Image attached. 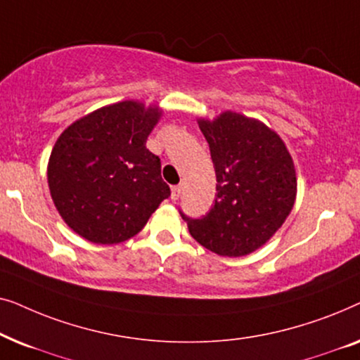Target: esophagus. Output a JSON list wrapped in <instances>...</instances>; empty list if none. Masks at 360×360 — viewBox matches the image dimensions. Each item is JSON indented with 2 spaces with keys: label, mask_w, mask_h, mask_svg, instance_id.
<instances>
[{
  "label": "esophagus",
  "mask_w": 360,
  "mask_h": 360,
  "mask_svg": "<svg viewBox=\"0 0 360 360\" xmlns=\"http://www.w3.org/2000/svg\"><path fill=\"white\" fill-rule=\"evenodd\" d=\"M181 191H184V186L181 185H175V186H172V200H179L180 198V195H181Z\"/></svg>",
  "instance_id": "obj_1"
}]
</instances>
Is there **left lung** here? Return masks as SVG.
<instances>
[{
    "label": "left lung",
    "mask_w": 360,
    "mask_h": 360,
    "mask_svg": "<svg viewBox=\"0 0 360 360\" xmlns=\"http://www.w3.org/2000/svg\"><path fill=\"white\" fill-rule=\"evenodd\" d=\"M216 172V196L201 218L181 213L211 252L243 257L272 238L293 208L297 175L283 141L257 120L226 111L198 121Z\"/></svg>",
    "instance_id": "obj_1"
}]
</instances>
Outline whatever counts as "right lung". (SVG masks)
I'll return each mask as SVG.
<instances>
[{
	"mask_svg": "<svg viewBox=\"0 0 360 360\" xmlns=\"http://www.w3.org/2000/svg\"><path fill=\"white\" fill-rule=\"evenodd\" d=\"M160 111L121 101L73 122L58 137L47 179L63 221L95 244L136 236L170 196L146 141Z\"/></svg>",
	"mask_w": 360,
	"mask_h": 360,
	"instance_id": "add662e5",
	"label": "right lung"
}]
</instances>
